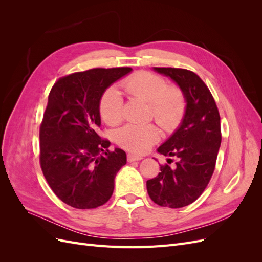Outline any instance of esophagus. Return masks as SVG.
<instances>
[{"instance_id":"1","label":"esophagus","mask_w":262,"mask_h":262,"mask_svg":"<svg viewBox=\"0 0 262 262\" xmlns=\"http://www.w3.org/2000/svg\"><path fill=\"white\" fill-rule=\"evenodd\" d=\"M126 160H128V162H136V161H141V160H143V157H142V156H139V155H136V154L129 153L128 155H126Z\"/></svg>"}]
</instances>
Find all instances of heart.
Here are the masks:
<instances>
[{
    "mask_svg": "<svg viewBox=\"0 0 262 262\" xmlns=\"http://www.w3.org/2000/svg\"><path fill=\"white\" fill-rule=\"evenodd\" d=\"M124 90L134 97L149 104V117L154 118L162 128L171 132L177 129L186 114L187 100L184 92L176 85H168L161 75L140 71L122 81ZM123 97L115 86L101 95L99 114L109 125L120 123L123 119ZM162 133L154 123H129L116 132L118 145L133 153H145L161 140Z\"/></svg>",
    "mask_w": 262,
    "mask_h": 262,
    "instance_id": "1",
    "label": "heart"
}]
</instances>
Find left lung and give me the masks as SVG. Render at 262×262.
Listing matches in <instances>:
<instances>
[{"label":"left lung","mask_w":262,"mask_h":262,"mask_svg":"<svg viewBox=\"0 0 262 262\" xmlns=\"http://www.w3.org/2000/svg\"><path fill=\"white\" fill-rule=\"evenodd\" d=\"M169 76L184 92L187 108L176 132L157 152L177 158L175 167L161 165V172L146 181L150 199L161 207L177 209L191 204L207 188L215 169L222 141L216 102L205 83L192 71L154 68Z\"/></svg>","instance_id":"obj_1"}]
</instances>
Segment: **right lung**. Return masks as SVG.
<instances>
[{
  "label": "right lung",
  "instance_id": "right-lung-1",
  "mask_svg": "<svg viewBox=\"0 0 262 262\" xmlns=\"http://www.w3.org/2000/svg\"><path fill=\"white\" fill-rule=\"evenodd\" d=\"M131 68H96L60 77L48 97L39 131L40 167L61 201L95 209L113 195L115 177L126 163L121 148L98 134L99 100L107 87Z\"/></svg>",
  "mask_w": 262,
  "mask_h": 262
}]
</instances>
